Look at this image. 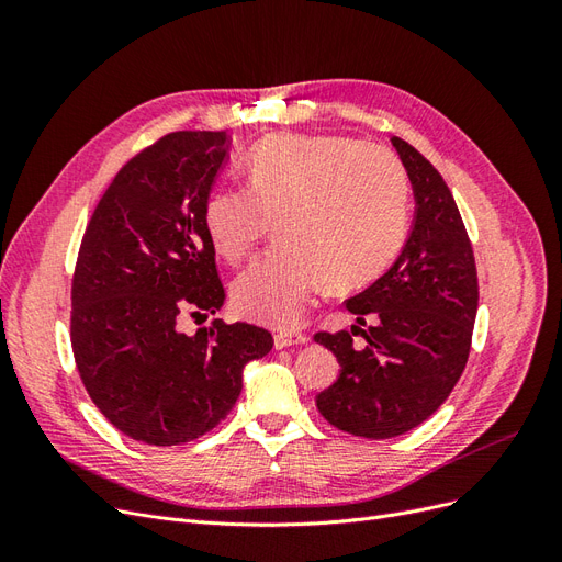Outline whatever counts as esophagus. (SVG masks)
I'll use <instances>...</instances> for the list:
<instances>
[{"label":"esophagus","mask_w":562,"mask_h":562,"mask_svg":"<svg viewBox=\"0 0 562 562\" xmlns=\"http://www.w3.org/2000/svg\"><path fill=\"white\" fill-rule=\"evenodd\" d=\"M307 342V337L302 333H291V330H279L274 335V347L277 349H288V347H295V345H304Z\"/></svg>","instance_id":"obj_1"}]
</instances>
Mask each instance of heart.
Here are the masks:
<instances>
[{"mask_svg": "<svg viewBox=\"0 0 562 562\" xmlns=\"http://www.w3.org/2000/svg\"><path fill=\"white\" fill-rule=\"evenodd\" d=\"M246 187H217L203 225L232 265L274 223L279 244L234 281L232 304L271 328H297L326 281L337 291L378 279L405 234L407 184L398 159L342 135H269L246 157Z\"/></svg>", "mask_w": 562, "mask_h": 562, "instance_id": "1", "label": "heart"}]
</instances>
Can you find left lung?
I'll return each instance as SVG.
<instances>
[{
  "mask_svg": "<svg viewBox=\"0 0 562 562\" xmlns=\"http://www.w3.org/2000/svg\"><path fill=\"white\" fill-rule=\"evenodd\" d=\"M391 145L413 184L411 234L394 265L347 300L356 321L375 323L361 333L363 349L349 333L314 335L339 363L337 380L316 396L318 413L363 438L401 436L443 405L462 378L479 312L475 260L452 192L413 145Z\"/></svg>",
  "mask_w": 562,
  "mask_h": 562,
  "instance_id": "8db88e82",
  "label": "left lung"
}]
</instances>
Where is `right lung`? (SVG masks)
<instances>
[{
	"label": "right lung",
	"mask_w": 562,
	"mask_h": 562,
	"mask_svg": "<svg viewBox=\"0 0 562 562\" xmlns=\"http://www.w3.org/2000/svg\"><path fill=\"white\" fill-rule=\"evenodd\" d=\"M225 131H178L133 157L100 199L72 281V349L110 424L147 446H180L217 427L246 363L274 337L250 323L184 335L182 314L225 304L203 206L229 159Z\"/></svg>",
	"instance_id": "1"
}]
</instances>
